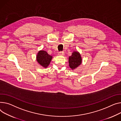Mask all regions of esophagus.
I'll use <instances>...</instances> for the list:
<instances>
[{
  "mask_svg": "<svg viewBox=\"0 0 121 121\" xmlns=\"http://www.w3.org/2000/svg\"><path fill=\"white\" fill-rule=\"evenodd\" d=\"M58 55H64V52H58Z\"/></svg>",
  "mask_w": 121,
  "mask_h": 121,
  "instance_id": "esophagus-1",
  "label": "esophagus"
}]
</instances>
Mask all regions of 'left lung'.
I'll return each instance as SVG.
<instances>
[{"label":"left lung","mask_w":121,"mask_h":121,"mask_svg":"<svg viewBox=\"0 0 121 121\" xmlns=\"http://www.w3.org/2000/svg\"><path fill=\"white\" fill-rule=\"evenodd\" d=\"M82 59L80 53L77 51H74L72 55L69 57V66L70 69L73 70L81 65Z\"/></svg>","instance_id":"8db88e82"}]
</instances>
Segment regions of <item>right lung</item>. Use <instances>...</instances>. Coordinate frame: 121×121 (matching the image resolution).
<instances>
[{
  "mask_svg": "<svg viewBox=\"0 0 121 121\" xmlns=\"http://www.w3.org/2000/svg\"><path fill=\"white\" fill-rule=\"evenodd\" d=\"M52 56L49 55L45 51H39L36 55V61L42 67L47 68L51 63Z\"/></svg>",
  "mask_w": 121,
  "mask_h": 121,
  "instance_id": "right-lung-1",
  "label": "right lung"
}]
</instances>
